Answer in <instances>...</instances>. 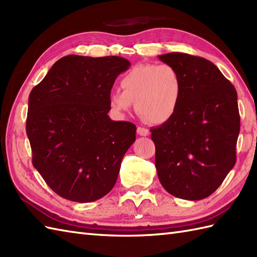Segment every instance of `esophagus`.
I'll use <instances>...</instances> for the list:
<instances>
[{
	"label": "esophagus",
	"instance_id": "34e87169",
	"mask_svg": "<svg viewBox=\"0 0 257 257\" xmlns=\"http://www.w3.org/2000/svg\"><path fill=\"white\" fill-rule=\"evenodd\" d=\"M137 133H138V135L139 136H148L149 134H150V132L147 128H144V127H138L137 128Z\"/></svg>",
	"mask_w": 257,
	"mask_h": 257
}]
</instances>
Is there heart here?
<instances>
[{
	"mask_svg": "<svg viewBox=\"0 0 257 257\" xmlns=\"http://www.w3.org/2000/svg\"><path fill=\"white\" fill-rule=\"evenodd\" d=\"M122 92L110 96L114 111L127 113L133 103L136 111L150 123H165L176 114L182 97V79L168 64H141L120 79Z\"/></svg>",
	"mask_w": 257,
	"mask_h": 257,
	"instance_id": "heart-1",
	"label": "heart"
}]
</instances>
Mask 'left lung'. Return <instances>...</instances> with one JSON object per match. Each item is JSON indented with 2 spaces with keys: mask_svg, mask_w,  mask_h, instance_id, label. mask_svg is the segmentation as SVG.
<instances>
[{
  "mask_svg": "<svg viewBox=\"0 0 257 257\" xmlns=\"http://www.w3.org/2000/svg\"><path fill=\"white\" fill-rule=\"evenodd\" d=\"M159 58L178 70L183 89L176 114L150 129L158 177L177 198L202 200L220 187L236 162L235 87L205 58L183 53Z\"/></svg>",
  "mask_w": 257,
  "mask_h": 257,
  "instance_id": "left-lung-1",
  "label": "left lung"
}]
</instances>
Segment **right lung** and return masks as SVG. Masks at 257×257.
<instances>
[{"mask_svg":"<svg viewBox=\"0 0 257 257\" xmlns=\"http://www.w3.org/2000/svg\"><path fill=\"white\" fill-rule=\"evenodd\" d=\"M130 63L119 56H65L29 97L26 134L32 162L64 199L92 202L110 192L136 125L113 121L110 91Z\"/></svg>","mask_w":257,"mask_h":257,"instance_id":"1","label":"right lung"}]
</instances>
